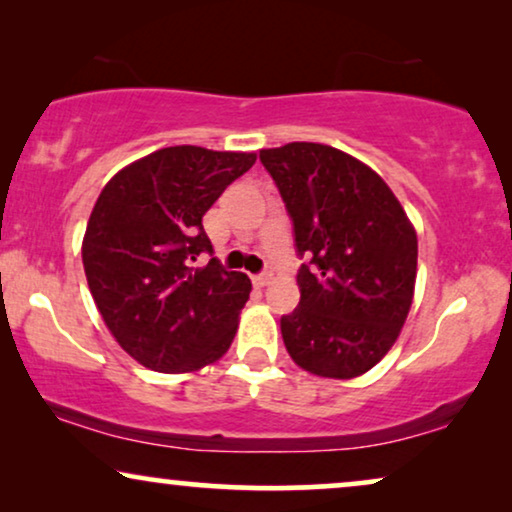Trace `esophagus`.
Returning <instances> with one entry per match:
<instances>
[{"label": "esophagus", "mask_w": 512, "mask_h": 512, "mask_svg": "<svg viewBox=\"0 0 512 512\" xmlns=\"http://www.w3.org/2000/svg\"><path fill=\"white\" fill-rule=\"evenodd\" d=\"M271 278H274V274H271V269H267V271H262V274L252 276V283H255L257 288H264V285L271 283Z\"/></svg>", "instance_id": "34e87169"}]
</instances>
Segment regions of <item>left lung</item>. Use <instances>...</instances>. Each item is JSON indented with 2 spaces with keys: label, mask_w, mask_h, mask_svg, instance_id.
<instances>
[{
  "label": "left lung",
  "mask_w": 512,
  "mask_h": 512,
  "mask_svg": "<svg viewBox=\"0 0 512 512\" xmlns=\"http://www.w3.org/2000/svg\"><path fill=\"white\" fill-rule=\"evenodd\" d=\"M304 257L281 318L290 358L327 379L372 370L400 335L417 281V231L381 177L318 142L262 149Z\"/></svg>",
  "instance_id": "8db88e82"
}]
</instances>
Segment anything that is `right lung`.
Masks as SVG:
<instances>
[{
	"mask_svg": "<svg viewBox=\"0 0 512 512\" xmlns=\"http://www.w3.org/2000/svg\"><path fill=\"white\" fill-rule=\"evenodd\" d=\"M257 154L163 147L121 168L86 224L81 260L102 320L156 372H196L234 342L250 278L210 260L203 215Z\"/></svg>",
	"mask_w": 512,
	"mask_h": 512,
	"instance_id": "1",
	"label": "right lung"
}]
</instances>
